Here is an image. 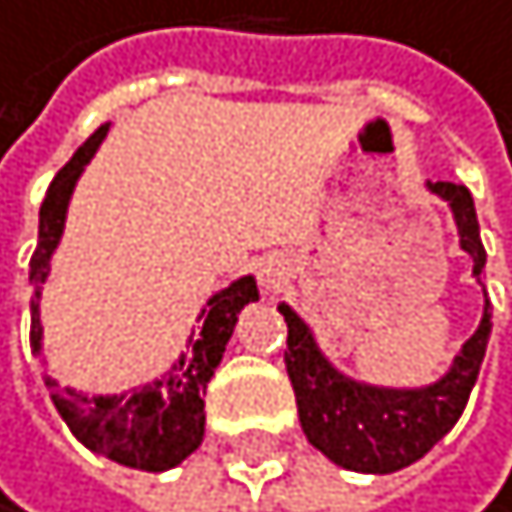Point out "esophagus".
Wrapping results in <instances>:
<instances>
[{
    "mask_svg": "<svg viewBox=\"0 0 512 512\" xmlns=\"http://www.w3.org/2000/svg\"><path fill=\"white\" fill-rule=\"evenodd\" d=\"M258 280H261V287L264 290H277L280 283H283V267L277 261H264L258 267Z\"/></svg>",
    "mask_w": 512,
    "mask_h": 512,
    "instance_id": "esophagus-1",
    "label": "esophagus"
}]
</instances>
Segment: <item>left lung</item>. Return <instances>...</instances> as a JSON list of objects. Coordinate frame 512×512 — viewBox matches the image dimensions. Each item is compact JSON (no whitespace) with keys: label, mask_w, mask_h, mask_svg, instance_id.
Returning <instances> with one entry per match:
<instances>
[{"label":"left lung","mask_w":512,"mask_h":512,"mask_svg":"<svg viewBox=\"0 0 512 512\" xmlns=\"http://www.w3.org/2000/svg\"><path fill=\"white\" fill-rule=\"evenodd\" d=\"M429 193L452 206L461 248L471 254L474 277H484L487 251L481 245L478 212L468 186L461 183H426ZM287 319V374L296 393L300 426L309 445L335 465L361 474H393L423 458L442 435L458 423L461 410L478 381L487 338H490V300H484L481 326L435 384L426 387H374L345 377L322 355L316 335L287 303L277 306Z\"/></svg>","instance_id":"1"}]
</instances>
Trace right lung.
<instances>
[{"label":"right lung","mask_w":512,"mask_h":512,"mask_svg":"<svg viewBox=\"0 0 512 512\" xmlns=\"http://www.w3.org/2000/svg\"><path fill=\"white\" fill-rule=\"evenodd\" d=\"M109 125H99L89 135L80 151L60 167L54 183L47 186L38 219V248L31 254V351L41 358V290L51 274V254L60 245L67 222V206L73 196L83 167L93 161L96 148L106 138ZM258 300L254 277H238L216 296H209L206 309L199 313L203 329L190 335L186 355L170 368V374L144 384L131 393H112V397H89L70 387H60L54 377L44 374V387L51 390L57 413L64 416L70 432L96 455H106L125 468L138 471H167L177 468L183 458H190L206 432L203 393L216 374L222 351L229 345L238 313L248 303Z\"/></svg>","instance_id":"1"}]
</instances>
